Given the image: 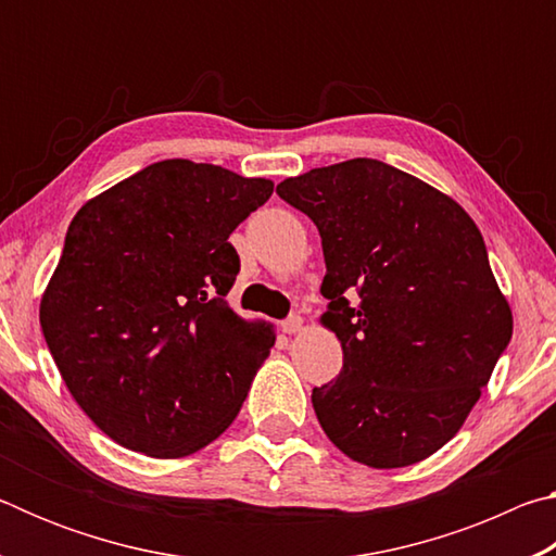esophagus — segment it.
<instances>
[{"mask_svg": "<svg viewBox=\"0 0 556 556\" xmlns=\"http://www.w3.org/2000/svg\"><path fill=\"white\" fill-rule=\"evenodd\" d=\"M301 326H304V318L301 316H289L285 324H281V331L285 333H299Z\"/></svg>", "mask_w": 556, "mask_h": 556, "instance_id": "obj_1", "label": "esophagus"}]
</instances>
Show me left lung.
<instances>
[{"instance_id":"8db88e82","label":"left lung","mask_w":556,"mask_h":556,"mask_svg":"<svg viewBox=\"0 0 556 556\" xmlns=\"http://www.w3.org/2000/svg\"><path fill=\"white\" fill-rule=\"evenodd\" d=\"M277 193L321 235V324L343 348V370L312 394L318 425L370 468L437 454L513 336L481 230L446 193L378 159L312 168Z\"/></svg>"}]
</instances>
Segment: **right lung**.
Listing matches in <instances>:
<instances>
[{"label": "right lung", "mask_w": 556, "mask_h": 556, "mask_svg": "<svg viewBox=\"0 0 556 556\" xmlns=\"http://www.w3.org/2000/svg\"><path fill=\"white\" fill-rule=\"evenodd\" d=\"M271 191L166 159L75 213L39 318L65 388L119 446L191 456L238 417L275 328L225 301L240 271L228 238Z\"/></svg>", "instance_id": "obj_1"}]
</instances>
